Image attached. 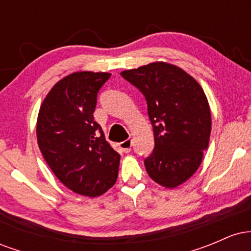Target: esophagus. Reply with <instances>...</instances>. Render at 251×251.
Instances as JSON below:
<instances>
[{
	"instance_id": "34e87169",
	"label": "esophagus",
	"mask_w": 251,
	"mask_h": 251,
	"mask_svg": "<svg viewBox=\"0 0 251 251\" xmlns=\"http://www.w3.org/2000/svg\"><path fill=\"white\" fill-rule=\"evenodd\" d=\"M119 148L122 149L123 152H125V153H128V152L131 151V148H132V140L131 139L124 140V142L119 144Z\"/></svg>"
}]
</instances>
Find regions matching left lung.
I'll use <instances>...</instances> for the list:
<instances>
[{"label": "left lung", "instance_id": "left-lung-1", "mask_svg": "<svg viewBox=\"0 0 251 251\" xmlns=\"http://www.w3.org/2000/svg\"><path fill=\"white\" fill-rule=\"evenodd\" d=\"M145 97L154 133L153 152L144 160L150 177L172 189L200 168L211 133V113L203 88L168 62L122 72Z\"/></svg>", "mask_w": 251, "mask_h": 251}]
</instances>
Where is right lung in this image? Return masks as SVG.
Returning a JSON list of instances; mask_svg holds the SVG:
<instances>
[{
	"mask_svg": "<svg viewBox=\"0 0 251 251\" xmlns=\"http://www.w3.org/2000/svg\"><path fill=\"white\" fill-rule=\"evenodd\" d=\"M109 73L75 72L43 100L36 124L40 151L54 175L73 192L97 197L114 185L120 154L94 120L99 89Z\"/></svg>",
	"mask_w": 251,
	"mask_h": 251,
	"instance_id": "1",
	"label": "right lung"
}]
</instances>
